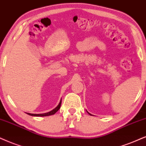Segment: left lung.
Here are the masks:
<instances>
[{
	"label": "left lung",
	"instance_id": "1",
	"mask_svg": "<svg viewBox=\"0 0 146 146\" xmlns=\"http://www.w3.org/2000/svg\"><path fill=\"white\" fill-rule=\"evenodd\" d=\"M87 112H88V111H87ZM88 114H90V115H91V114H90V113H89V112H88Z\"/></svg>",
	"mask_w": 146,
	"mask_h": 146
}]
</instances>
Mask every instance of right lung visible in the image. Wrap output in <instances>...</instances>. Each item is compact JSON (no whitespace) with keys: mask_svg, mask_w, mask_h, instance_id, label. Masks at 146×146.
Wrapping results in <instances>:
<instances>
[{"mask_svg":"<svg viewBox=\"0 0 146 146\" xmlns=\"http://www.w3.org/2000/svg\"><path fill=\"white\" fill-rule=\"evenodd\" d=\"M61 102L62 100H60L59 104H58V106H57L54 109H53L51 111H50L48 112H46V113H44V114H31V113H27V114L31 116H34V117H46V116H50V115H52V114H54L56 112L58 111V110L60 109V105H61Z\"/></svg>","mask_w":146,"mask_h":146,"instance_id":"right-lung-1","label":"right lung"}]
</instances>
